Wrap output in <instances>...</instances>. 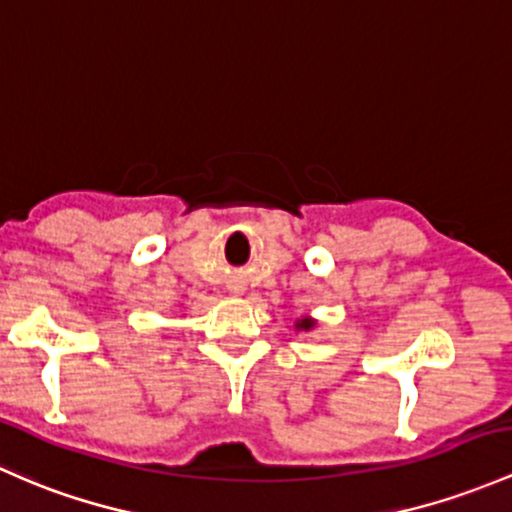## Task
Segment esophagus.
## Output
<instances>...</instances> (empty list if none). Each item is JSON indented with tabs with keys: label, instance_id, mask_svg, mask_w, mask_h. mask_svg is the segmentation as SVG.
<instances>
[{
	"label": "esophagus",
	"instance_id": "obj_1",
	"mask_svg": "<svg viewBox=\"0 0 512 512\" xmlns=\"http://www.w3.org/2000/svg\"><path fill=\"white\" fill-rule=\"evenodd\" d=\"M244 283H232V285H229V293H232V295H241V293H244Z\"/></svg>",
	"mask_w": 512,
	"mask_h": 512
}]
</instances>
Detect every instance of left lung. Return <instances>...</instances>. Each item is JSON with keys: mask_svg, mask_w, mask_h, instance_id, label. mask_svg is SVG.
Wrapping results in <instances>:
<instances>
[{"mask_svg": "<svg viewBox=\"0 0 512 512\" xmlns=\"http://www.w3.org/2000/svg\"><path fill=\"white\" fill-rule=\"evenodd\" d=\"M315 327H317V320L310 315H302L295 320V329H298V332H312Z\"/></svg>", "mask_w": 512, "mask_h": 512, "instance_id": "obj_1", "label": "left lung"}]
</instances>
